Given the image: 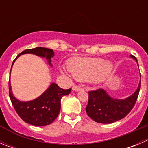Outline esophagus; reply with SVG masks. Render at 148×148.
I'll return each mask as SVG.
<instances>
[{"label":"esophagus","instance_id":"obj_1","mask_svg":"<svg viewBox=\"0 0 148 148\" xmlns=\"http://www.w3.org/2000/svg\"><path fill=\"white\" fill-rule=\"evenodd\" d=\"M72 89H73V90H75V91H80V90H82V87H78L76 84H74V85L73 86V87H72Z\"/></svg>","mask_w":148,"mask_h":148}]
</instances>
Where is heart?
I'll use <instances>...</instances> for the list:
<instances>
[{
  "mask_svg": "<svg viewBox=\"0 0 148 148\" xmlns=\"http://www.w3.org/2000/svg\"><path fill=\"white\" fill-rule=\"evenodd\" d=\"M68 70L78 81H88L94 84L105 82L112 74L113 63L101 58H74L67 62Z\"/></svg>",
  "mask_w": 148,
  "mask_h": 148,
  "instance_id": "b5f03b06",
  "label": "heart"
}]
</instances>
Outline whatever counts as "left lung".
Returning <instances> with one entry per match:
<instances>
[{
    "label": "left lung",
    "instance_id": "8db88e82",
    "mask_svg": "<svg viewBox=\"0 0 148 148\" xmlns=\"http://www.w3.org/2000/svg\"><path fill=\"white\" fill-rule=\"evenodd\" d=\"M130 57L138 64L135 56L131 55ZM140 87L141 80L134 93L125 99H113L103 89L89 91L86 112L90 118L99 123L110 124L121 120L130 113L135 105Z\"/></svg>",
    "mask_w": 148,
    "mask_h": 148
}]
</instances>
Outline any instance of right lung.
<instances>
[{
  "label": "right lung",
  "instance_id": "1",
  "mask_svg": "<svg viewBox=\"0 0 148 148\" xmlns=\"http://www.w3.org/2000/svg\"><path fill=\"white\" fill-rule=\"evenodd\" d=\"M23 54H34L39 57L46 58L49 64L51 58L54 56L53 49L45 47H36L26 49L18 55L12 62V67L15 60ZM11 73V70H10ZM71 88L64 90L56 83H52L45 92L38 98L29 101H21L13 95L10 80L9 81V95L13 107L21 118L25 122L34 126H46L57 118L61 110V99L64 95L70 94Z\"/></svg>",
  "mask_w": 148,
  "mask_h": 148
}]
</instances>
